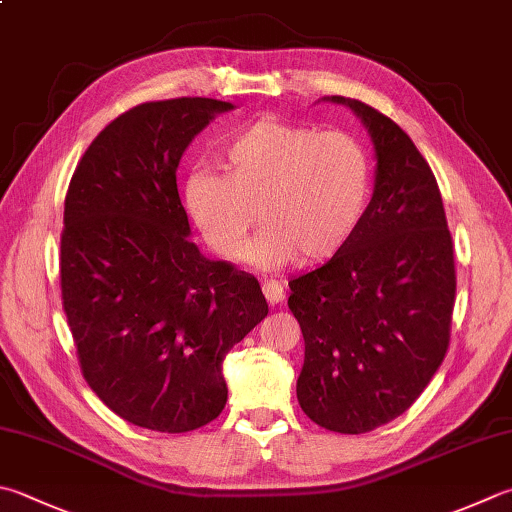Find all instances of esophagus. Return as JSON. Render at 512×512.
I'll return each instance as SVG.
<instances>
[{
	"mask_svg": "<svg viewBox=\"0 0 512 512\" xmlns=\"http://www.w3.org/2000/svg\"><path fill=\"white\" fill-rule=\"evenodd\" d=\"M263 294H265L269 305H278V303L285 301V287L278 281H267L263 285Z\"/></svg>",
	"mask_w": 512,
	"mask_h": 512,
	"instance_id": "1",
	"label": "esophagus"
}]
</instances>
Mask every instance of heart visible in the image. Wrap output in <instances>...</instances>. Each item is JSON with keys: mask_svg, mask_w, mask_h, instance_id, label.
Instances as JSON below:
<instances>
[{"mask_svg": "<svg viewBox=\"0 0 512 512\" xmlns=\"http://www.w3.org/2000/svg\"><path fill=\"white\" fill-rule=\"evenodd\" d=\"M225 173L198 167L185 207L207 245L234 256L260 218L245 258L260 267L325 263L347 247L372 196V158L347 131L278 118L249 122L223 142Z\"/></svg>", "mask_w": 512, "mask_h": 512, "instance_id": "obj_1", "label": "heart"}]
</instances>
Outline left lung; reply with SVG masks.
I'll return each instance as SVG.
<instances>
[{
  "label": "left lung",
  "instance_id": "left-lung-1",
  "mask_svg": "<svg viewBox=\"0 0 512 512\" xmlns=\"http://www.w3.org/2000/svg\"><path fill=\"white\" fill-rule=\"evenodd\" d=\"M368 127L374 194L343 252L289 281L305 363L303 412L363 435L406 412L448 352L457 272L441 191L426 158L388 115L332 95Z\"/></svg>",
  "mask_w": 512,
  "mask_h": 512
}]
</instances>
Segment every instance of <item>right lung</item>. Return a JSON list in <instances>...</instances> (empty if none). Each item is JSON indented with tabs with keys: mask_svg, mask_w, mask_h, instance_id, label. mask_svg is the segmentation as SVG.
<instances>
[{
	"mask_svg": "<svg viewBox=\"0 0 512 512\" xmlns=\"http://www.w3.org/2000/svg\"><path fill=\"white\" fill-rule=\"evenodd\" d=\"M211 98L144 102L77 162L64 200L60 287L77 361L106 408L133 426L189 432L223 412V359L267 316L254 276L191 243L176 169Z\"/></svg>",
	"mask_w": 512,
	"mask_h": 512,
	"instance_id": "1",
	"label": "right lung"
}]
</instances>
